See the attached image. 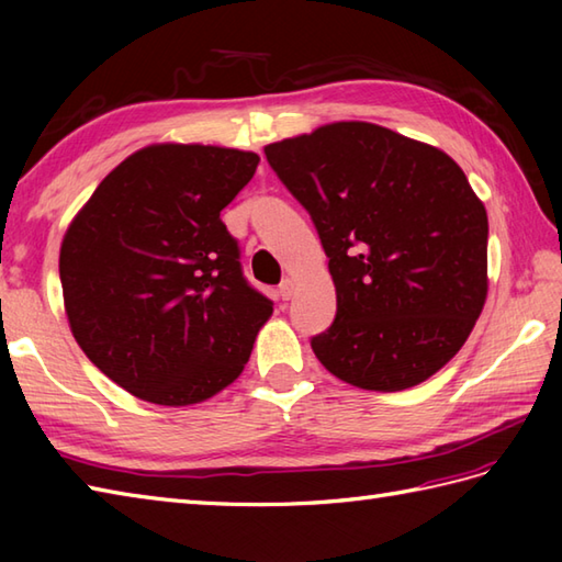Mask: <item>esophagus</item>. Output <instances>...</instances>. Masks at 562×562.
<instances>
[{
	"instance_id": "34e87169",
	"label": "esophagus",
	"mask_w": 562,
	"mask_h": 562,
	"mask_svg": "<svg viewBox=\"0 0 562 562\" xmlns=\"http://www.w3.org/2000/svg\"><path fill=\"white\" fill-rule=\"evenodd\" d=\"M294 290H296V282L292 280V278H288V280H282V284H280V300H292V294H294Z\"/></svg>"
}]
</instances>
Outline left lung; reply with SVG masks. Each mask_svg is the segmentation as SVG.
Here are the masks:
<instances>
[{"label":"left lung","mask_w":562,"mask_h":562,"mask_svg":"<svg viewBox=\"0 0 562 562\" xmlns=\"http://www.w3.org/2000/svg\"><path fill=\"white\" fill-rule=\"evenodd\" d=\"M266 157L312 214L338 314L312 340L367 391L423 384L461 350L487 296V212L449 154L342 121L272 142Z\"/></svg>","instance_id":"left-lung-1"}]
</instances>
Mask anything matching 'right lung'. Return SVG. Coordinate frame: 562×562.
Here are the masks:
<instances>
[{
	"label": "right lung",
	"mask_w": 562,
	"mask_h": 562,
	"mask_svg": "<svg viewBox=\"0 0 562 562\" xmlns=\"http://www.w3.org/2000/svg\"><path fill=\"white\" fill-rule=\"evenodd\" d=\"M258 161L229 147L149 145L69 222L59 246L69 330L133 396L181 408L244 372L272 302L244 280L220 212Z\"/></svg>",
	"instance_id": "1"
}]
</instances>
